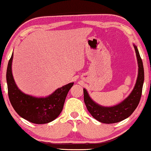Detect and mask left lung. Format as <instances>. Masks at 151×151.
<instances>
[{"mask_svg": "<svg viewBox=\"0 0 151 151\" xmlns=\"http://www.w3.org/2000/svg\"><path fill=\"white\" fill-rule=\"evenodd\" d=\"M134 47L137 58L139 72L133 90L123 101L113 106H101L92 100L87 91L83 88L84 101L86 108L91 115L99 122L112 124L123 121L131 115L139 103L144 83V68L137 46L134 45Z\"/></svg>", "mask_w": 151, "mask_h": 151, "instance_id": "left-lung-1", "label": "left lung"}]
</instances>
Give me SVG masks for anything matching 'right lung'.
Instances as JSON below:
<instances>
[{
  "mask_svg": "<svg viewBox=\"0 0 151 151\" xmlns=\"http://www.w3.org/2000/svg\"><path fill=\"white\" fill-rule=\"evenodd\" d=\"M13 53L8 63L6 82L9 100L14 111L22 118L35 124H46L57 119L63 109L68 91L74 83L58 88L50 95L38 98L22 93L15 83L12 74Z\"/></svg>",
  "mask_w": 151,
  "mask_h": 151,
  "instance_id": "obj_1",
  "label": "right lung"
}]
</instances>
